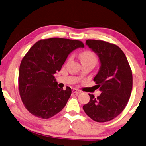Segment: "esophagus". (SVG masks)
Returning <instances> with one entry per match:
<instances>
[{
    "label": "esophagus",
    "instance_id": "1",
    "mask_svg": "<svg viewBox=\"0 0 146 146\" xmlns=\"http://www.w3.org/2000/svg\"><path fill=\"white\" fill-rule=\"evenodd\" d=\"M72 92L73 93H74V94H80V92L79 90H78V89H76V88H72Z\"/></svg>",
    "mask_w": 146,
    "mask_h": 146
}]
</instances>
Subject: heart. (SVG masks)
<instances>
[{
	"instance_id": "obj_1",
	"label": "heart",
	"mask_w": 146,
	"mask_h": 146,
	"mask_svg": "<svg viewBox=\"0 0 146 146\" xmlns=\"http://www.w3.org/2000/svg\"><path fill=\"white\" fill-rule=\"evenodd\" d=\"M80 58L82 62H88V63L93 64L94 66L98 62V57L95 53L90 50H86L82 52L80 55Z\"/></svg>"
}]
</instances>
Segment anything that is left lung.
<instances>
[{
    "instance_id": "1",
    "label": "left lung",
    "mask_w": 146,
    "mask_h": 146,
    "mask_svg": "<svg viewBox=\"0 0 146 146\" xmlns=\"http://www.w3.org/2000/svg\"><path fill=\"white\" fill-rule=\"evenodd\" d=\"M86 44L96 53L100 68L94 80L101 92L96 98L89 94L83 110L97 122L110 121L121 114L130 98L133 75L129 62L117 45L101 40H88Z\"/></svg>"
}]
</instances>
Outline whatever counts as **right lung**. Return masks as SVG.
<instances>
[{"label":"right lung","mask_w":146,"mask_h":146,"mask_svg":"<svg viewBox=\"0 0 146 146\" xmlns=\"http://www.w3.org/2000/svg\"><path fill=\"white\" fill-rule=\"evenodd\" d=\"M84 47L78 40L53 38L38 41L30 48L19 71V94L30 113L48 119L63 109L71 89L59 88L54 75L60 71L71 52Z\"/></svg>","instance_id":"obj_1"}]
</instances>
